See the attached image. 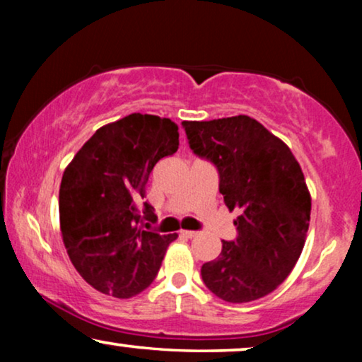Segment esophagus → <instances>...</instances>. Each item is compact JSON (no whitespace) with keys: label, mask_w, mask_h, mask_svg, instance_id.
<instances>
[{"label":"esophagus","mask_w":362,"mask_h":362,"mask_svg":"<svg viewBox=\"0 0 362 362\" xmlns=\"http://www.w3.org/2000/svg\"><path fill=\"white\" fill-rule=\"evenodd\" d=\"M181 235L189 237V239H192V237L197 235V232L196 230H181Z\"/></svg>","instance_id":"obj_1"}]
</instances>
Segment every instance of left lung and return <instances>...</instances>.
I'll return each instance as SVG.
<instances>
[{
	"label": "left lung",
	"instance_id": "1",
	"mask_svg": "<svg viewBox=\"0 0 362 362\" xmlns=\"http://www.w3.org/2000/svg\"><path fill=\"white\" fill-rule=\"evenodd\" d=\"M191 150L219 170V191L239 237L222 242L202 265L204 285L221 300L247 303L272 293L291 274L305 247L311 196L293 153L247 115L182 122Z\"/></svg>",
	"mask_w": 362,
	"mask_h": 362
}]
</instances>
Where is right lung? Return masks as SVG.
<instances>
[{
	"mask_svg": "<svg viewBox=\"0 0 362 362\" xmlns=\"http://www.w3.org/2000/svg\"><path fill=\"white\" fill-rule=\"evenodd\" d=\"M180 146L170 118L132 113L98 128L69 163L59 189V221L69 259L88 285L132 298L151 285L177 234L143 230V202L158 161Z\"/></svg>",
	"mask_w": 362,
	"mask_h": 362,
	"instance_id": "obj_1",
	"label": "right lung"
}]
</instances>
